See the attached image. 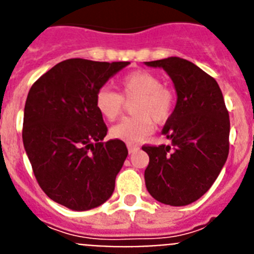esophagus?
<instances>
[{
	"instance_id": "34e87169",
	"label": "esophagus",
	"mask_w": 254,
	"mask_h": 254,
	"mask_svg": "<svg viewBox=\"0 0 254 254\" xmlns=\"http://www.w3.org/2000/svg\"><path fill=\"white\" fill-rule=\"evenodd\" d=\"M138 149H139V147H138V145L127 144V151H129V153H134V152H136Z\"/></svg>"
}]
</instances>
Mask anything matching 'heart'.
Returning a JSON list of instances; mask_svg holds the SVG:
<instances>
[{
  "instance_id": "heart-1",
  "label": "heart",
  "mask_w": 254,
  "mask_h": 254,
  "mask_svg": "<svg viewBox=\"0 0 254 254\" xmlns=\"http://www.w3.org/2000/svg\"><path fill=\"white\" fill-rule=\"evenodd\" d=\"M120 93L102 87L96 93V107L106 120L112 121L120 115L124 100H133L134 116L125 118L110 130L112 138L127 143H138L153 133L154 123L164 124L173 115L175 93L161 84L157 75L145 70L129 72L119 81Z\"/></svg>"
}]
</instances>
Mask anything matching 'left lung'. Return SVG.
Masks as SVG:
<instances>
[{"label": "left lung", "mask_w": 254, "mask_h": 254, "mask_svg": "<svg viewBox=\"0 0 254 254\" xmlns=\"http://www.w3.org/2000/svg\"><path fill=\"white\" fill-rule=\"evenodd\" d=\"M145 65L162 67L178 94L162 129L171 144L142 147L149 156L145 187L161 203L187 206L212 187L226 162L229 112L217 81L190 61L169 57Z\"/></svg>", "instance_id": "1"}]
</instances>
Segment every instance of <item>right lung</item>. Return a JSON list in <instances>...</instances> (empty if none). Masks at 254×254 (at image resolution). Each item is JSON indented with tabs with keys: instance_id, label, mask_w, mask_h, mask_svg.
<instances>
[{
	"instance_id": "obj_1",
	"label": "right lung",
	"mask_w": 254,
	"mask_h": 254,
	"mask_svg": "<svg viewBox=\"0 0 254 254\" xmlns=\"http://www.w3.org/2000/svg\"><path fill=\"white\" fill-rule=\"evenodd\" d=\"M130 63L69 59L30 88L23 143L42 190L74 211L101 206L114 193L127 156L120 139L102 142L107 127L96 107L97 90Z\"/></svg>"
}]
</instances>
